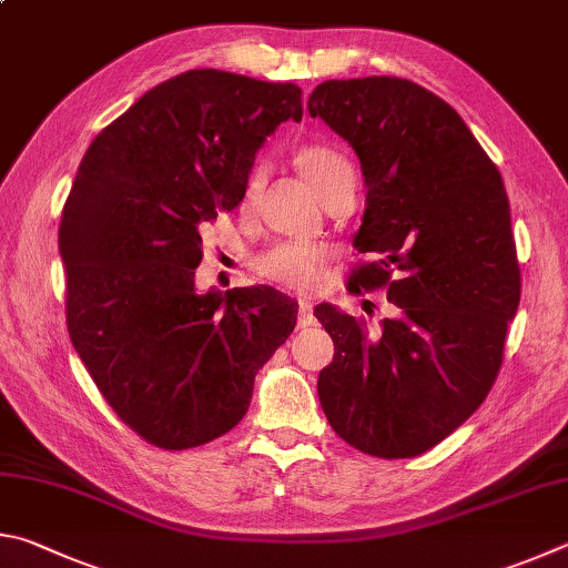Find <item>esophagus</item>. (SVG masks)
Masks as SVG:
<instances>
[{
    "mask_svg": "<svg viewBox=\"0 0 568 568\" xmlns=\"http://www.w3.org/2000/svg\"><path fill=\"white\" fill-rule=\"evenodd\" d=\"M296 324H300V326H310V324H314V310H312V302L300 300V316H296Z\"/></svg>",
    "mask_w": 568,
    "mask_h": 568,
    "instance_id": "34e87169",
    "label": "esophagus"
}]
</instances>
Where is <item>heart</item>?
Masks as SVG:
<instances>
[{"instance_id":"1","label":"heart","mask_w":568,"mask_h":568,"mask_svg":"<svg viewBox=\"0 0 568 568\" xmlns=\"http://www.w3.org/2000/svg\"><path fill=\"white\" fill-rule=\"evenodd\" d=\"M296 166H300L302 176L314 186V192L322 199L332 192L334 186H339L346 179L354 182V166L339 149L326 146V144H306L294 156ZM262 186V172L254 169L246 176L244 199H254V194ZM329 262V252L314 244H276L266 248L264 254L254 258V272L274 282L284 290L294 292H314L322 284L324 268Z\"/></svg>"}]
</instances>
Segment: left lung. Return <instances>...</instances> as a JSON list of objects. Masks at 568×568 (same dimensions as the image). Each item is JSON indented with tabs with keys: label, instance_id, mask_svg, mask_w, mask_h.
I'll use <instances>...</instances> for the list:
<instances>
[{
	"label": "left lung",
	"instance_id": "8db88e82",
	"mask_svg": "<svg viewBox=\"0 0 568 568\" xmlns=\"http://www.w3.org/2000/svg\"><path fill=\"white\" fill-rule=\"evenodd\" d=\"M310 114L362 162L354 246L376 262L354 268L349 292L386 290L396 306L374 329L316 306L334 342L322 409L354 449L412 459L459 429L501 369L521 296L509 196L456 109L409 79H329Z\"/></svg>",
	"mask_w": 568,
	"mask_h": 568
}]
</instances>
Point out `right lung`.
Listing matches in <instances>:
<instances>
[{
	"mask_svg": "<svg viewBox=\"0 0 568 568\" xmlns=\"http://www.w3.org/2000/svg\"><path fill=\"white\" fill-rule=\"evenodd\" d=\"M302 122L292 82L192 69L149 89L79 164L59 224L67 329L129 429L194 449L244 419L296 304L272 286L199 294V226L232 212L264 139Z\"/></svg>",
	"mask_w": 568,
	"mask_h": 568,
	"instance_id": "right-lung-1",
	"label": "right lung"
}]
</instances>
